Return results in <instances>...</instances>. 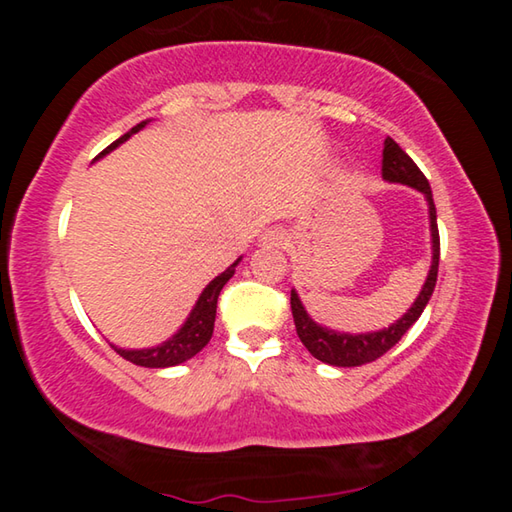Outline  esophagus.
<instances>
[{
  "label": "esophagus",
  "mask_w": 512,
  "mask_h": 512,
  "mask_svg": "<svg viewBox=\"0 0 512 512\" xmlns=\"http://www.w3.org/2000/svg\"><path fill=\"white\" fill-rule=\"evenodd\" d=\"M264 244L266 246H284L287 244V232L284 230H271L264 235Z\"/></svg>",
  "instance_id": "34e87169"
}]
</instances>
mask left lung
<instances>
[{"instance_id": "left-lung-1", "label": "left lung", "mask_w": 512, "mask_h": 512, "mask_svg": "<svg viewBox=\"0 0 512 512\" xmlns=\"http://www.w3.org/2000/svg\"><path fill=\"white\" fill-rule=\"evenodd\" d=\"M381 176H384V180H388V183H402L418 189V192H422L424 198H427L429 223H431V250H433L431 271L427 275V282H424L418 300L413 302L411 309L388 329H379V332H368V334H341V332H334V329H327L323 325L314 323L305 311V307H302L298 293L291 289V314H293V323H296V332L300 336V341L311 352V357H316L323 363H329V366H339V368L363 366V363H370L379 359L381 354H386L397 341L402 339L406 329L420 318L424 307H427L433 289H436L440 237H438L436 205H433L429 180L424 178V173L418 169V164H415L409 155L400 149V144L391 140V137H386L384 140Z\"/></svg>"}]
</instances>
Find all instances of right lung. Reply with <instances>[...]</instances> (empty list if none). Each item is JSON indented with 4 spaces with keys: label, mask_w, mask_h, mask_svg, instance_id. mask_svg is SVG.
<instances>
[{
    "label": "right lung",
    "mask_w": 512,
    "mask_h": 512,
    "mask_svg": "<svg viewBox=\"0 0 512 512\" xmlns=\"http://www.w3.org/2000/svg\"><path fill=\"white\" fill-rule=\"evenodd\" d=\"M144 126H146V121L133 126L126 135H121L119 140L112 142L106 151H101L99 158L101 155L110 153L112 149H117L121 142H126L133 133L142 131ZM237 264H239V259L235 264H230L228 268H225L221 275H216L210 284H207L201 296H198L192 314H189V318L185 320V325L180 327L178 334H173L169 341H164L162 345H155V348H146V350H121V348H117V345H112V348H115V352L121 354L126 361L135 363V366H144V368H169V366H178V363L192 359L194 354L201 352L212 339L214 318H216V300H219V293L225 287V282L235 275Z\"/></svg>",
    "instance_id": "add662e5"
}]
</instances>
